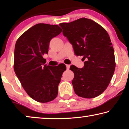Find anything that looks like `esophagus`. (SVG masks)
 Masks as SVG:
<instances>
[{"mask_svg":"<svg viewBox=\"0 0 129 129\" xmlns=\"http://www.w3.org/2000/svg\"><path fill=\"white\" fill-rule=\"evenodd\" d=\"M66 66L67 69H68V70L69 69V68H70V65H69V64H66Z\"/></svg>","mask_w":129,"mask_h":129,"instance_id":"esophagus-1","label":"esophagus"}]
</instances>
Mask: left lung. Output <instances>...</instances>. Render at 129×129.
I'll use <instances>...</instances> for the list:
<instances>
[{"mask_svg": "<svg viewBox=\"0 0 129 129\" xmlns=\"http://www.w3.org/2000/svg\"><path fill=\"white\" fill-rule=\"evenodd\" d=\"M59 25L75 54L83 57V68L74 65L70 68L75 75L72 82L75 93L87 99L99 96L108 86L116 67L108 33L100 24L85 17Z\"/></svg>", "mask_w": 129, "mask_h": 129, "instance_id": "obj_1", "label": "left lung"}]
</instances>
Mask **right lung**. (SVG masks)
<instances>
[{"label": "right lung", "instance_id": "obj_1", "mask_svg": "<svg viewBox=\"0 0 129 129\" xmlns=\"http://www.w3.org/2000/svg\"><path fill=\"white\" fill-rule=\"evenodd\" d=\"M57 24L39 23L23 33L15 48L14 70L27 94L40 103L52 101L57 96L64 64L47 66L43 56L48 53L49 43L61 32Z\"/></svg>", "mask_w": 129, "mask_h": 129}]
</instances>
